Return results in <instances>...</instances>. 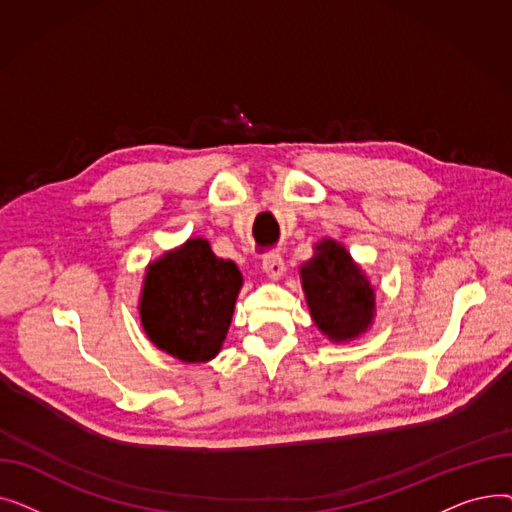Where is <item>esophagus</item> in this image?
Returning <instances> with one entry per match:
<instances>
[{
	"label": "esophagus",
	"mask_w": 512,
	"mask_h": 512,
	"mask_svg": "<svg viewBox=\"0 0 512 512\" xmlns=\"http://www.w3.org/2000/svg\"><path fill=\"white\" fill-rule=\"evenodd\" d=\"M261 267L272 280H278L284 274V259L280 253H267L261 261Z\"/></svg>",
	"instance_id": "1"
}]
</instances>
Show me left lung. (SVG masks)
Segmentation results:
<instances>
[{
  "instance_id": "left-lung-1",
  "label": "left lung",
  "mask_w": 512,
  "mask_h": 512,
  "mask_svg": "<svg viewBox=\"0 0 512 512\" xmlns=\"http://www.w3.org/2000/svg\"><path fill=\"white\" fill-rule=\"evenodd\" d=\"M315 251L301 267L311 317L332 340H351L371 324L375 294L359 265L336 240L324 238Z\"/></svg>"
}]
</instances>
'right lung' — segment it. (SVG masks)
<instances>
[{
	"label": "right lung",
	"mask_w": 512,
	"mask_h": 512,
	"mask_svg": "<svg viewBox=\"0 0 512 512\" xmlns=\"http://www.w3.org/2000/svg\"><path fill=\"white\" fill-rule=\"evenodd\" d=\"M242 276L232 261L218 259L209 242L191 238L149 265L141 321L149 340L184 363L220 353L232 321Z\"/></svg>",
	"instance_id": "right-lung-1"
}]
</instances>
